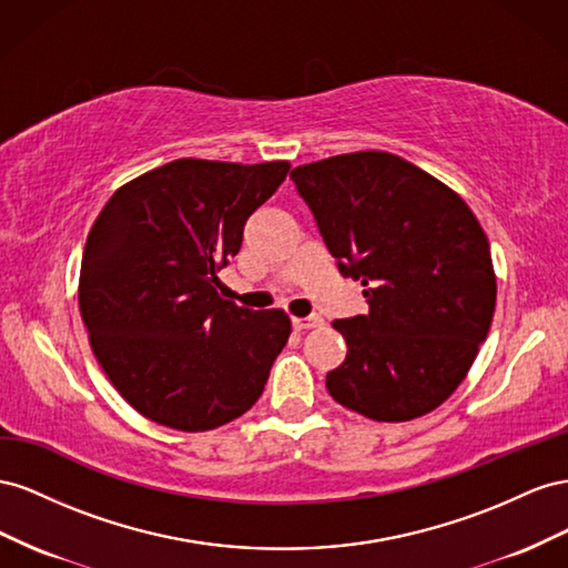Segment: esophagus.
Here are the masks:
<instances>
[{"label":"esophagus","mask_w":568,"mask_h":568,"mask_svg":"<svg viewBox=\"0 0 568 568\" xmlns=\"http://www.w3.org/2000/svg\"><path fill=\"white\" fill-rule=\"evenodd\" d=\"M323 323V318L318 314H312V316H295L293 318V326L297 331H310V328H318Z\"/></svg>","instance_id":"34e87169"}]
</instances>
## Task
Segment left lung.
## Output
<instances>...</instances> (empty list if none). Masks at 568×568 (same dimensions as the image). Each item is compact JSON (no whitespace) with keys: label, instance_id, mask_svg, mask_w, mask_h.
<instances>
[{"label":"left lung","instance_id":"8db88e82","mask_svg":"<svg viewBox=\"0 0 568 568\" xmlns=\"http://www.w3.org/2000/svg\"><path fill=\"white\" fill-rule=\"evenodd\" d=\"M368 314L333 321L347 356L326 376L343 407L412 420L457 390L488 337L497 283L478 219L455 190L390 152L339 154L290 173Z\"/></svg>","mask_w":568,"mask_h":568}]
</instances>
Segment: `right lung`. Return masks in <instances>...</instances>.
I'll return each instance as SVG.
<instances>
[{"label":"right lung","instance_id":"obj_1","mask_svg":"<svg viewBox=\"0 0 568 568\" xmlns=\"http://www.w3.org/2000/svg\"><path fill=\"white\" fill-rule=\"evenodd\" d=\"M287 171V161L175 159L119 187L97 216L80 314L106 378L154 424L212 430L264 393L290 316L237 306L216 287Z\"/></svg>","mask_w":568,"mask_h":568}]
</instances>
